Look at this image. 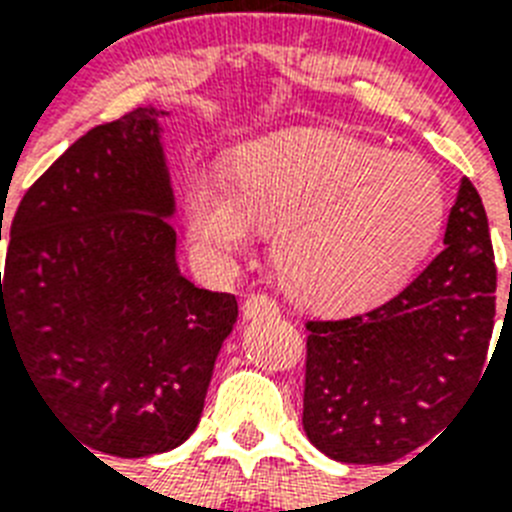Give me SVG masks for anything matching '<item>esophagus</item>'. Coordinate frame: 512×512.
Instances as JSON below:
<instances>
[{
	"label": "esophagus",
	"instance_id": "34e87169",
	"mask_svg": "<svg viewBox=\"0 0 512 512\" xmlns=\"http://www.w3.org/2000/svg\"><path fill=\"white\" fill-rule=\"evenodd\" d=\"M241 313H244V319H260V316H276L279 313V305L276 300H271L268 295H249L241 305Z\"/></svg>",
	"mask_w": 512,
	"mask_h": 512
}]
</instances>
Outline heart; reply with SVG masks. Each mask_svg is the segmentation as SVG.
<instances>
[{
	"label": "heart",
	"mask_w": 512,
	"mask_h": 512,
	"mask_svg": "<svg viewBox=\"0 0 512 512\" xmlns=\"http://www.w3.org/2000/svg\"><path fill=\"white\" fill-rule=\"evenodd\" d=\"M444 185L417 156L340 132H287L233 156L225 183L196 175L185 228L212 260L273 231L281 287L316 311H358L393 295L436 244Z\"/></svg>",
	"instance_id": "b5f03b06"
}]
</instances>
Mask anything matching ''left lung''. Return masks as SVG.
<instances>
[{
  "label": "left lung",
  "mask_w": 512,
  "mask_h": 512,
  "mask_svg": "<svg viewBox=\"0 0 512 512\" xmlns=\"http://www.w3.org/2000/svg\"><path fill=\"white\" fill-rule=\"evenodd\" d=\"M446 247L388 303L305 321L303 428L337 462L388 465L444 430L484 372L494 332L492 236L462 177Z\"/></svg>",
  "instance_id": "obj_1"
}]
</instances>
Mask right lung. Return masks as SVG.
Returning <instances> with one entry per match:
<instances>
[{"label":"right lung","instance_id":"obj_1","mask_svg":"<svg viewBox=\"0 0 512 512\" xmlns=\"http://www.w3.org/2000/svg\"><path fill=\"white\" fill-rule=\"evenodd\" d=\"M159 116L135 108L76 140L20 201L0 271V342L71 436L114 457L191 436L239 316L177 271Z\"/></svg>","mask_w":512,"mask_h":512}]
</instances>
